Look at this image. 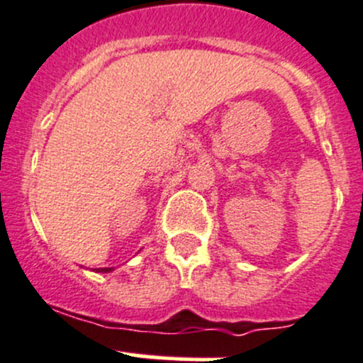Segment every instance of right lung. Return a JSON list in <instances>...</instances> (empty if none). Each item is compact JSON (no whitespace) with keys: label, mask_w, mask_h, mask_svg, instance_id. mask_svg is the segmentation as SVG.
<instances>
[{"label":"right lung","mask_w":363,"mask_h":363,"mask_svg":"<svg viewBox=\"0 0 363 363\" xmlns=\"http://www.w3.org/2000/svg\"><path fill=\"white\" fill-rule=\"evenodd\" d=\"M94 270H96V272H104V274H107V272H112L113 267H104V269H94Z\"/></svg>","instance_id":"add662e5"}]
</instances>
